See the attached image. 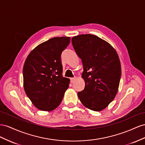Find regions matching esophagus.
Returning a JSON list of instances; mask_svg holds the SVG:
<instances>
[{"instance_id":"1","label":"esophagus","mask_w":145,"mask_h":145,"mask_svg":"<svg viewBox=\"0 0 145 145\" xmlns=\"http://www.w3.org/2000/svg\"><path fill=\"white\" fill-rule=\"evenodd\" d=\"M75 77L70 78V81H71V82H72H72H74V81H75Z\"/></svg>"}]
</instances>
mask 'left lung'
Segmentation results:
<instances>
[{
    "mask_svg": "<svg viewBox=\"0 0 145 145\" xmlns=\"http://www.w3.org/2000/svg\"><path fill=\"white\" fill-rule=\"evenodd\" d=\"M72 42L83 65L82 78L85 88L78 93V98L88 109L102 110L118 92L121 70L117 53L110 44L95 35L74 36Z\"/></svg>",
    "mask_w": 145,
    "mask_h": 145,
    "instance_id": "1",
    "label": "left lung"
}]
</instances>
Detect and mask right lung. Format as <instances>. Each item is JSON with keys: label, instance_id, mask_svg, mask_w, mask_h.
<instances>
[{"label": "right lung", "instance_id": "1", "mask_svg": "<svg viewBox=\"0 0 145 145\" xmlns=\"http://www.w3.org/2000/svg\"><path fill=\"white\" fill-rule=\"evenodd\" d=\"M70 42L69 37L50 39L33 50L25 61V92L40 110L56 109L69 88L70 80L63 76L61 55Z\"/></svg>", "mask_w": 145, "mask_h": 145}]
</instances>
